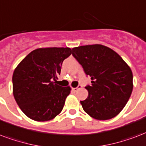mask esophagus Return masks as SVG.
I'll return each instance as SVG.
<instances>
[{
  "instance_id": "1",
  "label": "esophagus",
  "mask_w": 146,
  "mask_h": 146,
  "mask_svg": "<svg viewBox=\"0 0 146 146\" xmlns=\"http://www.w3.org/2000/svg\"><path fill=\"white\" fill-rule=\"evenodd\" d=\"M80 88H82V86H81V85H78V86L77 88H72V91L75 92H77V91H78V90H79Z\"/></svg>"
}]
</instances>
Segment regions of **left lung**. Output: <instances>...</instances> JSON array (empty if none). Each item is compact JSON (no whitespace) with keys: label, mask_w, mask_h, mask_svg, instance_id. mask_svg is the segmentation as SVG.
Wrapping results in <instances>:
<instances>
[{"label":"left lung","mask_w":146,"mask_h":146,"mask_svg":"<svg viewBox=\"0 0 146 146\" xmlns=\"http://www.w3.org/2000/svg\"><path fill=\"white\" fill-rule=\"evenodd\" d=\"M72 55L92 79V85L85 87L88 98L81 101L84 111L98 120L118 115L133 89L130 67L119 54L102 44L75 47Z\"/></svg>","instance_id":"left-lung-1"}]
</instances>
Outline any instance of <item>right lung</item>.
Returning <instances> with one entry per match:
<instances>
[{
  "label": "right lung",
  "mask_w": 146,
  "mask_h": 146,
  "mask_svg": "<svg viewBox=\"0 0 146 146\" xmlns=\"http://www.w3.org/2000/svg\"><path fill=\"white\" fill-rule=\"evenodd\" d=\"M70 48H40L27 54L13 73V94L26 115L37 121H49L60 114L71 87L54 81L62 62L72 54Z\"/></svg>",
  "instance_id": "1"
}]
</instances>
